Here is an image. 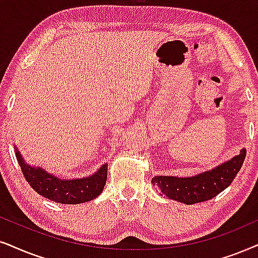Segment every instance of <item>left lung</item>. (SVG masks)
Segmentation results:
<instances>
[{
	"label": "left lung",
	"instance_id": "1",
	"mask_svg": "<svg viewBox=\"0 0 258 258\" xmlns=\"http://www.w3.org/2000/svg\"><path fill=\"white\" fill-rule=\"evenodd\" d=\"M245 156L246 150L242 149L239 155L212 170L190 177L155 176L151 182L156 189H159L171 200L185 205L207 201L229 187L242 168Z\"/></svg>",
	"mask_w": 258,
	"mask_h": 258
}]
</instances>
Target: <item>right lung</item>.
<instances>
[{"instance_id": "right-lung-1", "label": "right lung", "mask_w": 258, "mask_h": 258, "mask_svg": "<svg viewBox=\"0 0 258 258\" xmlns=\"http://www.w3.org/2000/svg\"><path fill=\"white\" fill-rule=\"evenodd\" d=\"M16 158L21 167L26 181L39 195L48 200L64 205H77L90 201L102 193L107 180V164H103L95 174L83 178L61 180L48 174L40 167H32L24 161L21 153L15 148Z\"/></svg>"}]
</instances>
